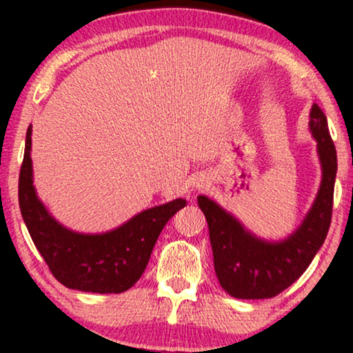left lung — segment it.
<instances>
[{"instance_id":"obj_1","label":"left lung","mask_w":353,"mask_h":353,"mask_svg":"<svg viewBox=\"0 0 353 353\" xmlns=\"http://www.w3.org/2000/svg\"><path fill=\"white\" fill-rule=\"evenodd\" d=\"M30 124L19 172V209L36 249L50 270L68 289L92 294H121L131 289L145 270L161 230L184 199L141 210L114 229L79 232L58 221L34 185Z\"/></svg>"}]
</instances>
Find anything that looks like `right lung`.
<instances>
[{
	"instance_id": "obj_1",
	"label": "right lung",
	"mask_w": 353,
	"mask_h": 353,
	"mask_svg": "<svg viewBox=\"0 0 353 353\" xmlns=\"http://www.w3.org/2000/svg\"><path fill=\"white\" fill-rule=\"evenodd\" d=\"M317 143L320 185L310 209L290 236L265 241L208 196L199 208L209 225L214 267L222 289L236 299L274 297L303 274L325 241L332 219L337 152L327 123H309Z\"/></svg>"
}]
</instances>
